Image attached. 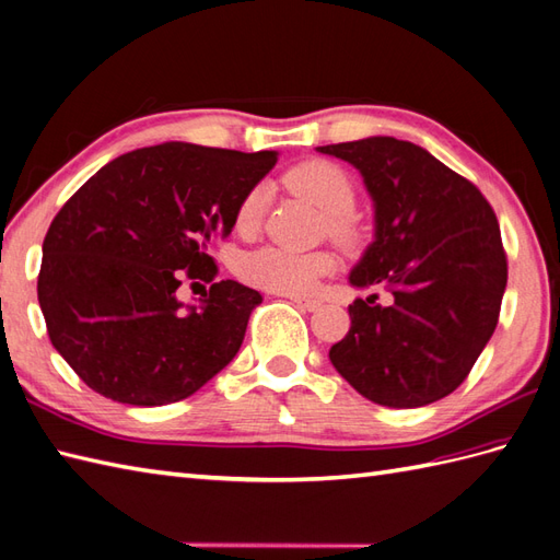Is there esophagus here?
Instances as JSON below:
<instances>
[{"label": "esophagus", "mask_w": 560, "mask_h": 560, "mask_svg": "<svg viewBox=\"0 0 560 560\" xmlns=\"http://www.w3.org/2000/svg\"><path fill=\"white\" fill-rule=\"evenodd\" d=\"M290 302H292L294 306H299V308H304V311H318V308H320V302H318V299H306V296H290Z\"/></svg>", "instance_id": "34e87169"}]
</instances>
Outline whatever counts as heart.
Listing matches in <instances>:
<instances>
[{"instance_id": "heart-1", "label": "heart", "mask_w": 560, "mask_h": 560, "mask_svg": "<svg viewBox=\"0 0 560 560\" xmlns=\"http://www.w3.org/2000/svg\"><path fill=\"white\" fill-rule=\"evenodd\" d=\"M284 185L292 192L316 203L327 215V233L342 244L353 247L359 240V228L353 223L351 211L357 209V183L335 161L306 159L284 173ZM266 187L254 185L242 197L235 223L242 233H254L261 225L266 213ZM335 270V258L325 252L294 254L276 247H266L247 254L240 261V276L254 288L276 294H308L318 288L323 278Z\"/></svg>"}]
</instances>
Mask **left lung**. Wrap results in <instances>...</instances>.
<instances>
[{
	"label": "left lung",
	"mask_w": 560,
	"mask_h": 560,
	"mask_svg": "<svg viewBox=\"0 0 560 560\" xmlns=\"http://www.w3.org/2000/svg\"><path fill=\"white\" fill-rule=\"evenodd\" d=\"M318 152L357 166L375 201V242L349 282L394 296L349 306L330 361L380 406L438 401L468 377L499 323L509 264L497 213L468 177L413 142L368 138Z\"/></svg>",
	"instance_id": "left-lung-1"
}]
</instances>
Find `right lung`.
<instances>
[{
    "instance_id": "obj_1",
    "label": "right lung",
    "mask_w": 560,
    "mask_h": 560,
    "mask_svg": "<svg viewBox=\"0 0 560 560\" xmlns=\"http://www.w3.org/2000/svg\"><path fill=\"white\" fill-rule=\"evenodd\" d=\"M276 152L166 142L108 161L54 215L37 299L54 349L102 397L130 406L187 399L235 359L264 296L215 282L209 247ZM211 281L182 311V280ZM199 284V282H192Z\"/></svg>"
}]
</instances>
